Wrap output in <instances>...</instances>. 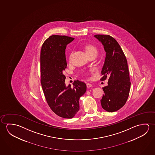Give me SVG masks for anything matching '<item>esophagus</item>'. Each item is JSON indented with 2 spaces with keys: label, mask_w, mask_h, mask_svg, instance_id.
<instances>
[{
  "label": "esophagus",
  "mask_w": 155,
  "mask_h": 155,
  "mask_svg": "<svg viewBox=\"0 0 155 155\" xmlns=\"http://www.w3.org/2000/svg\"><path fill=\"white\" fill-rule=\"evenodd\" d=\"M91 86H92V84H89V83L87 84V87L88 88H90V87H91Z\"/></svg>",
  "instance_id": "34e87169"
}]
</instances>
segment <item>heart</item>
<instances>
[{
  "label": "heart",
  "instance_id": "heart-1",
  "mask_svg": "<svg viewBox=\"0 0 155 155\" xmlns=\"http://www.w3.org/2000/svg\"><path fill=\"white\" fill-rule=\"evenodd\" d=\"M84 50L86 51V54H87L88 56L89 55H91V54H94L97 55V52H98L96 47L91 44H87L85 45ZM72 54H73V52H70L69 53V55H68V60H69V61H71Z\"/></svg>",
  "mask_w": 155,
  "mask_h": 155
}]
</instances>
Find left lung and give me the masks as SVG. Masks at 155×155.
I'll list each match as a JSON object with an SVG mask.
<instances>
[{"instance_id":"left-lung-1","label":"left lung","mask_w":155,"mask_h":155,"mask_svg":"<svg viewBox=\"0 0 155 155\" xmlns=\"http://www.w3.org/2000/svg\"><path fill=\"white\" fill-rule=\"evenodd\" d=\"M103 45L106 52L104 64L101 71V81L108 78V86L103 87L104 94L101 100L102 107L108 112L122 108L128 100L131 83L128 63L120 45L109 35H95Z\"/></svg>"}]
</instances>
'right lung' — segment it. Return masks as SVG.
<instances>
[{
  "mask_svg": "<svg viewBox=\"0 0 155 155\" xmlns=\"http://www.w3.org/2000/svg\"><path fill=\"white\" fill-rule=\"evenodd\" d=\"M74 38L53 35L45 41L40 52L41 84L50 108L61 117L71 118L80 109L79 100L86 93L85 83L76 80L73 87L65 84L67 68L65 49Z\"/></svg>",
  "mask_w": 155,
  "mask_h": 155,
  "instance_id": "obj_1",
  "label": "right lung"
}]
</instances>
